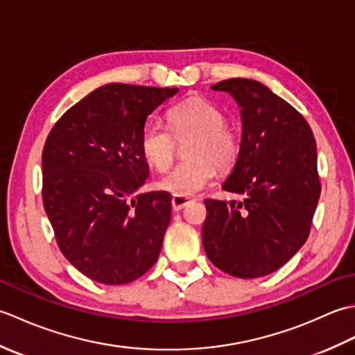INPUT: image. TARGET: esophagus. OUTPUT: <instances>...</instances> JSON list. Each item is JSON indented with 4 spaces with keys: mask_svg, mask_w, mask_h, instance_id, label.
Segmentation results:
<instances>
[{
    "mask_svg": "<svg viewBox=\"0 0 355 355\" xmlns=\"http://www.w3.org/2000/svg\"><path fill=\"white\" fill-rule=\"evenodd\" d=\"M192 201L191 197H183V195H173L172 197V209L178 212V210H182L183 207H186L189 202Z\"/></svg>",
    "mask_w": 355,
    "mask_h": 355,
    "instance_id": "esophagus-1",
    "label": "esophagus"
}]
</instances>
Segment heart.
I'll return each mask as SVG.
<instances>
[{
    "label": "heart",
    "instance_id": "1",
    "mask_svg": "<svg viewBox=\"0 0 355 355\" xmlns=\"http://www.w3.org/2000/svg\"><path fill=\"white\" fill-rule=\"evenodd\" d=\"M169 130L148 122L140 132V153L157 171H164L175 155V141L185 143L186 160L173 166L158 180L162 191L189 197L200 192L215 177L216 168L230 169L239 155V140L225 126L220 108L201 97H192L169 111Z\"/></svg>",
    "mask_w": 355,
    "mask_h": 355
}]
</instances>
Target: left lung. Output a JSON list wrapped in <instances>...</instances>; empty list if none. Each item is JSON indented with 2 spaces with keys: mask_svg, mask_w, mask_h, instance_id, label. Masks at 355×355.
<instances>
[{
  "mask_svg": "<svg viewBox=\"0 0 355 355\" xmlns=\"http://www.w3.org/2000/svg\"><path fill=\"white\" fill-rule=\"evenodd\" d=\"M210 88L241 110L239 155L223 189L243 200H205L202 245L224 273L261 277L288 262L310 235L320 197L315 140L304 116L258 80Z\"/></svg>",
  "mask_w": 355,
  "mask_h": 355,
  "instance_id": "1",
  "label": "left lung"
}]
</instances>
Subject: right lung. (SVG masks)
Returning a JSON list of instances; mask_svg holds the SVG:
<instances>
[{
	"instance_id": "obj_1",
	"label": "right lung",
	"mask_w": 355,
	"mask_h": 355,
	"mask_svg": "<svg viewBox=\"0 0 355 355\" xmlns=\"http://www.w3.org/2000/svg\"><path fill=\"white\" fill-rule=\"evenodd\" d=\"M177 93L103 85L73 105L45 140V214L62 254L96 282H132L160 254L171 195L140 192L149 166L139 140L148 116Z\"/></svg>"
}]
</instances>
